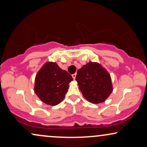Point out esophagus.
I'll return each instance as SVG.
<instances>
[{
	"instance_id": "esophagus-1",
	"label": "esophagus",
	"mask_w": 147,
	"mask_h": 147,
	"mask_svg": "<svg viewBox=\"0 0 147 147\" xmlns=\"http://www.w3.org/2000/svg\"><path fill=\"white\" fill-rule=\"evenodd\" d=\"M76 76H77V74H76V73H75V74H72V78H73L74 79H75Z\"/></svg>"
}]
</instances>
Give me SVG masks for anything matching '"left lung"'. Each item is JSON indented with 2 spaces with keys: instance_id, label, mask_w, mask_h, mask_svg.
I'll return each mask as SVG.
<instances>
[{
  "instance_id": "left-lung-1",
  "label": "left lung",
  "mask_w": 147,
  "mask_h": 147,
  "mask_svg": "<svg viewBox=\"0 0 147 147\" xmlns=\"http://www.w3.org/2000/svg\"><path fill=\"white\" fill-rule=\"evenodd\" d=\"M75 79L83 96L92 103L103 102L113 92L111 76L98 63L84 65L78 70Z\"/></svg>"
}]
</instances>
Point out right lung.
Here are the masks:
<instances>
[{
  "label": "right lung",
  "instance_id": "add662e5",
  "mask_svg": "<svg viewBox=\"0 0 147 147\" xmlns=\"http://www.w3.org/2000/svg\"><path fill=\"white\" fill-rule=\"evenodd\" d=\"M72 76L55 62H47L36 74L34 92L47 105L55 106L64 100Z\"/></svg>",
  "mask_w": 147,
  "mask_h": 147
}]
</instances>
